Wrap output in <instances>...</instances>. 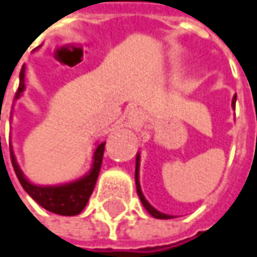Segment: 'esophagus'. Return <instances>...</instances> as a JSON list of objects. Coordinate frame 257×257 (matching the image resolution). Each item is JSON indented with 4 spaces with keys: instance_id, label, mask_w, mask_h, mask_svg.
I'll return each instance as SVG.
<instances>
[{
    "instance_id": "1",
    "label": "esophagus",
    "mask_w": 257,
    "mask_h": 257,
    "mask_svg": "<svg viewBox=\"0 0 257 257\" xmlns=\"http://www.w3.org/2000/svg\"><path fill=\"white\" fill-rule=\"evenodd\" d=\"M145 120V114H143V111H140V109H132L130 112H128V115H127V124H128V127H139V125H142V122Z\"/></svg>"
}]
</instances>
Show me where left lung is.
I'll list each match as a JSON object with an SVG mask.
<instances>
[{
    "instance_id": "8db88e82",
    "label": "left lung",
    "mask_w": 257,
    "mask_h": 257,
    "mask_svg": "<svg viewBox=\"0 0 257 257\" xmlns=\"http://www.w3.org/2000/svg\"><path fill=\"white\" fill-rule=\"evenodd\" d=\"M236 99H237V96L234 95L233 96V101H231V107L234 108L236 107ZM135 179H136V188H137V195H139V198L142 201V204H143V207L148 210V212L152 215V217H155V218H161V220H169V218H175L172 215H169V214H165V212L158 211L153 205H150L149 204V201L145 198V195H143V192H142V188H140V152L136 155V173H135Z\"/></svg>"
}]
</instances>
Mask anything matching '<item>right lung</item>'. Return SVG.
Returning <instances> with one entry per match:
<instances>
[{
  "label": "right lung",
  "instance_id": "obj_1",
  "mask_svg": "<svg viewBox=\"0 0 257 257\" xmlns=\"http://www.w3.org/2000/svg\"><path fill=\"white\" fill-rule=\"evenodd\" d=\"M24 91H26V66H23L21 72H20V85L19 91L16 94V101L23 96ZM104 149H105V142L96 143L94 153H92L91 168L84 176L69 181V182H65V184H58V185H37L26 178V175L20 168L19 162L16 159L13 146L10 145L13 168H14L16 175L19 178L21 186L24 188V191L40 207H43L47 211L59 214V215H78L84 210L88 199L94 191V186H95L98 175H99Z\"/></svg>",
  "mask_w": 257,
  "mask_h": 257
}]
</instances>
